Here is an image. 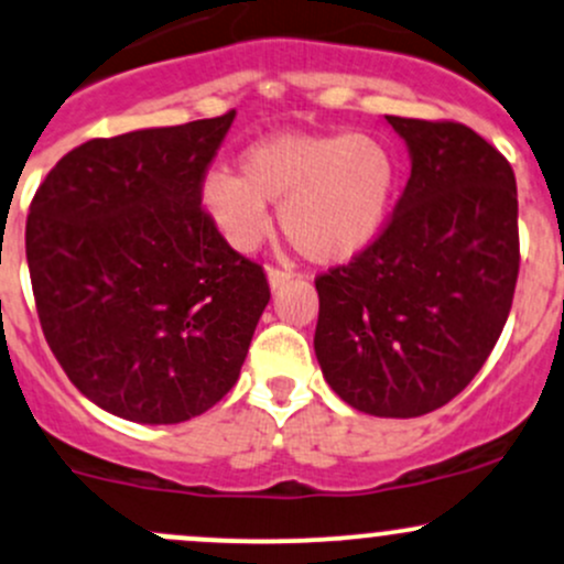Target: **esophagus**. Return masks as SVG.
Instances as JSON below:
<instances>
[{
  "mask_svg": "<svg viewBox=\"0 0 564 564\" xmlns=\"http://www.w3.org/2000/svg\"><path fill=\"white\" fill-rule=\"evenodd\" d=\"M292 278H294V270H286V268H270L268 270V281H270L272 289L283 286V283L292 281Z\"/></svg>",
  "mask_w": 564,
  "mask_h": 564,
  "instance_id": "34e87169",
  "label": "esophagus"
}]
</instances>
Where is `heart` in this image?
I'll return each mask as SVG.
<instances>
[{"instance_id": "obj_1", "label": "heart", "mask_w": 564, "mask_h": 564, "mask_svg": "<svg viewBox=\"0 0 564 564\" xmlns=\"http://www.w3.org/2000/svg\"><path fill=\"white\" fill-rule=\"evenodd\" d=\"M395 158L367 133H283L240 154V176L212 171L200 200L221 238L253 251L281 206L286 238L313 262H345L367 249L391 212Z\"/></svg>"}]
</instances>
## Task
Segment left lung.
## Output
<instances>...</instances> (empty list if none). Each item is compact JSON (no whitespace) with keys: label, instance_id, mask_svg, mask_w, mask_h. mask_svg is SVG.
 <instances>
[{"label":"left lung","instance_id":"8db88e82","mask_svg":"<svg viewBox=\"0 0 564 564\" xmlns=\"http://www.w3.org/2000/svg\"><path fill=\"white\" fill-rule=\"evenodd\" d=\"M412 173L382 230L315 278V356L332 391L377 417H420L485 367L519 275L517 178L463 122L386 117Z\"/></svg>","mask_w":564,"mask_h":564}]
</instances>
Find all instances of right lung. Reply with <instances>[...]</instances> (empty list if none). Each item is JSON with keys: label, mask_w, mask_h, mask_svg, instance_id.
I'll return each instance as SVG.
<instances>
[{"label": "right lung", "mask_w": 564, "mask_h": 564, "mask_svg": "<svg viewBox=\"0 0 564 564\" xmlns=\"http://www.w3.org/2000/svg\"><path fill=\"white\" fill-rule=\"evenodd\" d=\"M235 120L93 139L31 200L26 259L36 315L79 393L117 417L171 425L238 382L270 302L262 264L200 203Z\"/></svg>", "instance_id": "right-lung-1"}]
</instances>
